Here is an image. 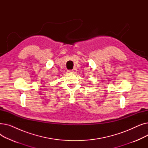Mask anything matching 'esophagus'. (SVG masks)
<instances>
[{
  "label": "esophagus",
  "instance_id": "34e87169",
  "mask_svg": "<svg viewBox=\"0 0 148 148\" xmlns=\"http://www.w3.org/2000/svg\"><path fill=\"white\" fill-rule=\"evenodd\" d=\"M76 71H77V68H74L73 69L70 70V71H69L70 73H75Z\"/></svg>",
  "mask_w": 148,
  "mask_h": 148
}]
</instances>
